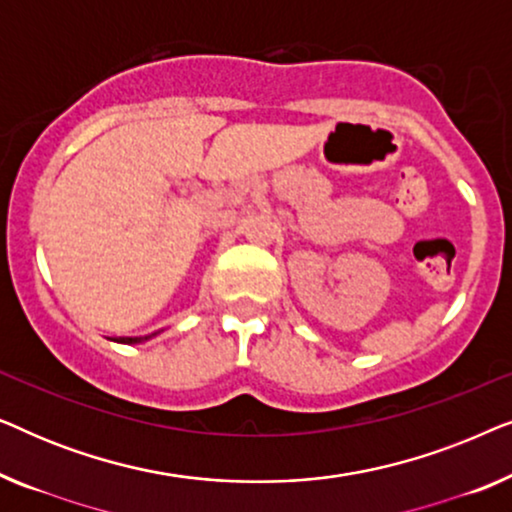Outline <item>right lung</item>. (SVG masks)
I'll return each mask as SVG.
<instances>
[{"mask_svg":"<svg viewBox=\"0 0 512 512\" xmlns=\"http://www.w3.org/2000/svg\"><path fill=\"white\" fill-rule=\"evenodd\" d=\"M151 335H144V338H121V340H116V342H125V345H137V342H144V340H149Z\"/></svg>","mask_w":512,"mask_h":512,"instance_id":"right-lung-1","label":"right lung"}]
</instances>
